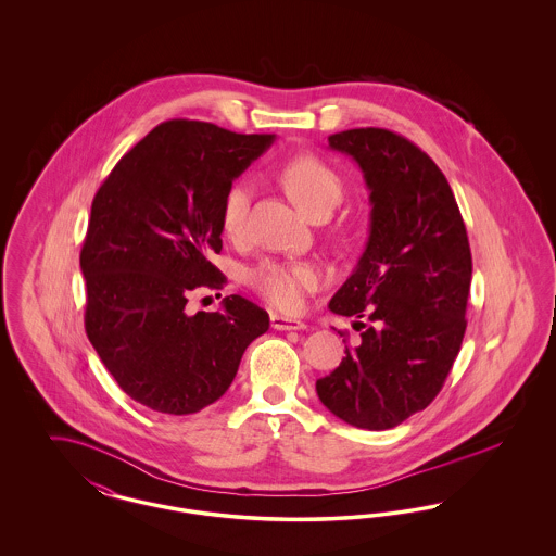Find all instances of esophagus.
Masks as SVG:
<instances>
[{"label": "esophagus", "mask_w": 556, "mask_h": 556, "mask_svg": "<svg viewBox=\"0 0 556 556\" xmlns=\"http://www.w3.org/2000/svg\"><path fill=\"white\" fill-rule=\"evenodd\" d=\"M270 327L277 331H298L304 329L306 325L298 318L281 317V315H270Z\"/></svg>", "instance_id": "34e87169"}]
</instances>
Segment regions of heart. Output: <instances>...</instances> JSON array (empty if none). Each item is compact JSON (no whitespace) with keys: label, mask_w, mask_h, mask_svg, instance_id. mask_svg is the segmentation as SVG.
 I'll use <instances>...</instances> for the list:
<instances>
[{"label":"heart","mask_w":556,"mask_h":556,"mask_svg":"<svg viewBox=\"0 0 556 556\" xmlns=\"http://www.w3.org/2000/svg\"><path fill=\"white\" fill-rule=\"evenodd\" d=\"M281 181L293 202L306 212L315 214L323 208H336L344 195L342 177L323 160L315 156H298L281 168ZM252 187L248 181H238L227 191L223 200V229L229 236H238L243 227L245 211L250 204ZM250 286L273 308L298 311L308 291L315 290L320 273L315 265L306 263H279L266 261L248 275Z\"/></svg>","instance_id":"obj_1"}]
</instances>
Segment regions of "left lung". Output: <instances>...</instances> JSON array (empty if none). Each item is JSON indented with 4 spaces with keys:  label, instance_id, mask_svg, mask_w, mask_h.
I'll return each mask as SVG.
<instances>
[{
    "label": "left lung",
    "instance_id": "1",
    "mask_svg": "<svg viewBox=\"0 0 556 556\" xmlns=\"http://www.w3.org/2000/svg\"><path fill=\"white\" fill-rule=\"evenodd\" d=\"M329 148L369 189V239L329 311L356 317L361 344L318 379V400L348 425L381 431L442 390L467 329L471 248L444 173L406 137L350 129ZM365 317L368 323L363 324Z\"/></svg>",
    "mask_w": 556,
    "mask_h": 556
}]
</instances>
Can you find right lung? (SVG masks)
Here are the masks:
<instances>
[{
  "mask_svg": "<svg viewBox=\"0 0 556 556\" xmlns=\"http://www.w3.org/2000/svg\"><path fill=\"white\" fill-rule=\"evenodd\" d=\"M275 141L202 121H166L98 189L80 270L85 331L121 390L164 415H191L223 396L268 315L241 295L187 315L189 291L218 290L223 200Z\"/></svg>",
  "mask_w": 556,
  "mask_h": 556,
  "instance_id": "right-lung-1",
  "label": "right lung"
}]
</instances>
